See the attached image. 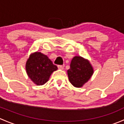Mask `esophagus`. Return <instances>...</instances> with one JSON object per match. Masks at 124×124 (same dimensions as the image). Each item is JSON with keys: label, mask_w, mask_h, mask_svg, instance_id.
<instances>
[{"label": "esophagus", "mask_w": 124, "mask_h": 124, "mask_svg": "<svg viewBox=\"0 0 124 124\" xmlns=\"http://www.w3.org/2000/svg\"><path fill=\"white\" fill-rule=\"evenodd\" d=\"M57 68L59 70H63V66L62 65H57Z\"/></svg>", "instance_id": "34e87169"}]
</instances>
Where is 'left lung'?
Segmentation results:
<instances>
[{
    "instance_id": "obj_1",
    "label": "left lung",
    "mask_w": 124,
    "mask_h": 124,
    "mask_svg": "<svg viewBox=\"0 0 124 124\" xmlns=\"http://www.w3.org/2000/svg\"><path fill=\"white\" fill-rule=\"evenodd\" d=\"M67 72L70 83L74 87H81L92 77L93 69L88 60L75 56L71 60Z\"/></svg>"
}]
</instances>
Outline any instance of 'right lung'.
Segmentation results:
<instances>
[{"label": "right lung", "instance_id": "add662e5", "mask_svg": "<svg viewBox=\"0 0 124 124\" xmlns=\"http://www.w3.org/2000/svg\"><path fill=\"white\" fill-rule=\"evenodd\" d=\"M57 70V66L41 52L31 54L26 63L27 76L35 84L39 86L48 82L51 74Z\"/></svg>", "mask_w": 124, "mask_h": 124}]
</instances>
